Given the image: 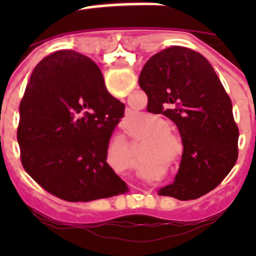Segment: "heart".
Here are the masks:
<instances>
[{"label":"heart","instance_id":"1","mask_svg":"<svg viewBox=\"0 0 256 256\" xmlns=\"http://www.w3.org/2000/svg\"><path fill=\"white\" fill-rule=\"evenodd\" d=\"M155 126L156 130H166V128H169V124L166 123L165 120H160V119H156L155 120ZM172 132L170 130H160V132L156 133V138L158 140H165V138H169V137H172Z\"/></svg>","mask_w":256,"mask_h":256}]
</instances>
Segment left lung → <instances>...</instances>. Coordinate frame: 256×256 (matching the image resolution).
Here are the masks:
<instances>
[{
  "instance_id": "1",
  "label": "left lung",
  "mask_w": 256,
  "mask_h": 256,
  "mask_svg": "<svg viewBox=\"0 0 256 256\" xmlns=\"http://www.w3.org/2000/svg\"><path fill=\"white\" fill-rule=\"evenodd\" d=\"M138 83L148 112L173 120L183 144L176 180L159 195L187 200L216 188L236 164L238 130L212 64L194 50L169 47L148 58Z\"/></svg>"
}]
</instances>
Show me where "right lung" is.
I'll return each mask as SVG.
<instances>
[{
	"mask_svg": "<svg viewBox=\"0 0 256 256\" xmlns=\"http://www.w3.org/2000/svg\"><path fill=\"white\" fill-rule=\"evenodd\" d=\"M124 108L90 58L70 50L44 58L32 72L19 106L18 144L26 172L72 202L124 194L126 182L106 162Z\"/></svg>",
	"mask_w": 256,
	"mask_h": 256,
	"instance_id": "add662e5",
	"label": "right lung"
}]
</instances>
